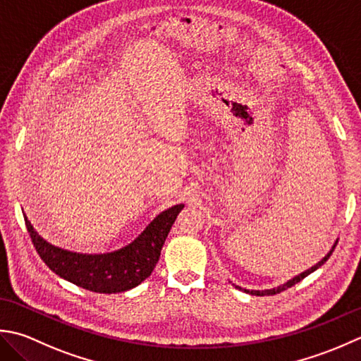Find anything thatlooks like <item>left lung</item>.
<instances>
[{
	"label": "left lung",
	"instance_id": "8db88e82",
	"mask_svg": "<svg viewBox=\"0 0 361 361\" xmlns=\"http://www.w3.org/2000/svg\"><path fill=\"white\" fill-rule=\"evenodd\" d=\"M336 243H338V240L334 243V246H332V249H330V251L322 257V259L316 263V264H313L312 268H308V269H305L304 273H300V274H298V276H294L293 279H290V281H286L285 283H282V285H279V286H276V288H269V290H246V288H241L240 285H235V283H232L235 288L237 290H241V291H245V293H247V294H252V296H273V294H277V293H281V291H283V290H286V288H291L293 285H296L298 282H300L302 281V279H305L308 274H312L313 271H316L318 268H321L322 264H324L327 260H329V257L332 255V252H334V249H335V246H336Z\"/></svg>",
	"mask_w": 361,
	"mask_h": 361
}]
</instances>
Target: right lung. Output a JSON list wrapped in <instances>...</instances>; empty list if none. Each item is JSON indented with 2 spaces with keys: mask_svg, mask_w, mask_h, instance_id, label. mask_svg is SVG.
Masks as SVG:
<instances>
[{
  "mask_svg": "<svg viewBox=\"0 0 361 361\" xmlns=\"http://www.w3.org/2000/svg\"><path fill=\"white\" fill-rule=\"evenodd\" d=\"M182 209L183 204H178L159 213L128 246L106 254H79L57 247L37 233L26 215L25 223L37 254L53 273L80 288L112 294L135 288L151 276Z\"/></svg>",
  "mask_w": 361,
  "mask_h": 361,
  "instance_id": "1",
  "label": "right lung"
}]
</instances>
